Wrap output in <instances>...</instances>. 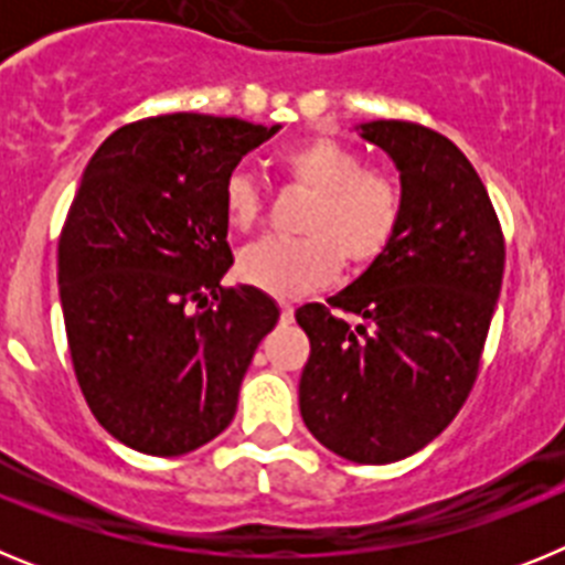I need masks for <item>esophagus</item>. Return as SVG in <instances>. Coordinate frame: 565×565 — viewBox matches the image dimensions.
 Here are the masks:
<instances>
[{
  "mask_svg": "<svg viewBox=\"0 0 565 565\" xmlns=\"http://www.w3.org/2000/svg\"><path fill=\"white\" fill-rule=\"evenodd\" d=\"M279 319H282V322H291L294 319L291 302H279Z\"/></svg>",
  "mask_w": 565,
  "mask_h": 565,
  "instance_id": "34e87169",
  "label": "esophagus"
}]
</instances>
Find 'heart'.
Wrapping results in <instances>:
<instances>
[{"instance_id":"b5f03b06","label":"heart","mask_w":565,"mask_h":565,"mask_svg":"<svg viewBox=\"0 0 565 565\" xmlns=\"http://www.w3.org/2000/svg\"><path fill=\"white\" fill-rule=\"evenodd\" d=\"M288 183L311 192L302 239L266 237L243 248L237 277L271 297H299L333 282L342 259L371 266L396 239L404 198L393 174L364 167L356 149L333 138H311L279 154ZM228 226L248 232L263 214V189L254 174L234 169L223 183Z\"/></svg>"}]
</instances>
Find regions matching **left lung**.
Masks as SVG:
<instances>
[{"label": "left lung", "instance_id": "obj_1", "mask_svg": "<svg viewBox=\"0 0 565 565\" xmlns=\"http://www.w3.org/2000/svg\"><path fill=\"white\" fill-rule=\"evenodd\" d=\"M362 138L402 172V226L328 306L297 308L311 339L299 413L337 456L391 463L427 447L467 402L507 248L481 178L450 138L413 121L362 124Z\"/></svg>", "mask_w": 565, "mask_h": 565}]
</instances>
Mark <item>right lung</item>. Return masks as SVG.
Returning a JSON list of instances; mask_svg holds the SVG:
<instances>
[{"instance_id": "1", "label": "right lung", "mask_w": 565, "mask_h": 565, "mask_svg": "<svg viewBox=\"0 0 565 565\" xmlns=\"http://www.w3.org/2000/svg\"><path fill=\"white\" fill-rule=\"evenodd\" d=\"M279 127L174 113L115 129L58 237L70 359L104 430L147 456L221 436L279 311L234 263L223 183Z\"/></svg>"}]
</instances>
